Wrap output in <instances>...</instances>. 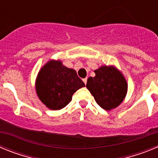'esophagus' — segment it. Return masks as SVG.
Wrapping results in <instances>:
<instances>
[{"mask_svg": "<svg viewBox=\"0 0 158 158\" xmlns=\"http://www.w3.org/2000/svg\"><path fill=\"white\" fill-rule=\"evenodd\" d=\"M87 79H88L87 77L84 78V79H83V81H84V83L85 84V85H86V83H87Z\"/></svg>", "mask_w": 158, "mask_h": 158, "instance_id": "1", "label": "esophagus"}]
</instances>
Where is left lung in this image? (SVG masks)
<instances>
[{"label":"left lung","mask_w":158,"mask_h":158,"mask_svg":"<svg viewBox=\"0 0 158 158\" xmlns=\"http://www.w3.org/2000/svg\"><path fill=\"white\" fill-rule=\"evenodd\" d=\"M94 72V77L88 78L87 89L103 109L110 111L117 107L127 92V83L122 73L112 65H103Z\"/></svg>","instance_id":"left-lung-1"}]
</instances>
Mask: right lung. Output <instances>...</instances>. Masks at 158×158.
<instances>
[{
  "label": "right lung",
  "mask_w": 158,
  "mask_h": 158,
  "mask_svg": "<svg viewBox=\"0 0 158 158\" xmlns=\"http://www.w3.org/2000/svg\"><path fill=\"white\" fill-rule=\"evenodd\" d=\"M85 86L76 70L67 68L59 60H51L43 65L35 81L39 98L51 110L65 107L73 93Z\"/></svg>",
  "instance_id": "add662e5"
}]
</instances>
